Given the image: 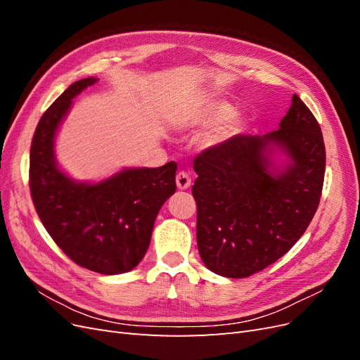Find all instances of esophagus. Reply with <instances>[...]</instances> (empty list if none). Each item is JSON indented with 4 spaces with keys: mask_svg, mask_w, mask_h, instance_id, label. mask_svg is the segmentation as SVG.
I'll list each match as a JSON object with an SVG mask.
<instances>
[{
    "mask_svg": "<svg viewBox=\"0 0 360 360\" xmlns=\"http://www.w3.org/2000/svg\"><path fill=\"white\" fill-rule=\"evenodd\" d=\"M176 183L179 189H188L191 186V177L186 171H180L176 177Z\"/></svg>",
    "mask_w": 360,
    "mask_h": 360,
    "instance_id": "esophagus-1",
    "label": "esophagus"
}]
</instances>
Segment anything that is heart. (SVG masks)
<instances>
[{"instance_id":"b5f03b06","label":"heart","mask_w":360,"mask_h":360,"mask_svg":"<svg viewBox=\"0 0 360 360\" xmlns=\"http://www.w3.org/2000/svg\"><path fill=\"white\" fill-rule=\"evenodd\" d=\"M231 112V108L224 103H213L207 105L204 108H197V110H192L184 114L183 123L191 124V126H205V124H213L216 122H221V120L226 118ZM222 135H216L214 139H221Z\"/></svg>"}]
</instances>
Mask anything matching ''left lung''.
Returning a JSON list of instances; mask_svg holds the SVG:
<instances>
[{
  "label": "left lung",
  "mask_w": 360,
  "mask_h": 360,
  "mask_svg": "<svg viewBox=\"0 0 360 360\" xmlns=\"http://www.w3.org/2000/svg\"><path fill=\"white\" fill-rule=\"evenodd\" d=\"M279 126L264 136L234 135L193 160L198 250L217 275L246 278L275 263L319 209L326 148L317 118L294 94ZM271 143L293 160L275 178L265 156Z\"/></svg>",
  "instance_id": "left-lung-1"
}]
</instances>
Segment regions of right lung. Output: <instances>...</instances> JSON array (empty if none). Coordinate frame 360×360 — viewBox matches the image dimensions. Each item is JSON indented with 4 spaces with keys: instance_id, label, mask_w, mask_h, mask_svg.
Returning a JSON list of instances; mask_svg holds the SVG:
<instances>
[{
    "instance_id": "1",
    "label": "right lung",
    "mask_w": 360,
    "mask_h": 360,
    "mask_svg": "<svg viewBox=\"0 0 360 360\" xmlns=\"http://www.w3.org/2000/svg\"><path fill=\"white\" fill-rule=\"evenodd\" d=\"M94 82H73L41 115L31 141L30 191L43 226L73 263L120 275L146 255L160 207L177 189V163L124 169L97 184L64 176L53 159V136L73 97Z\"/></svg>"
}]
</instances>
